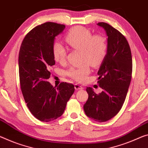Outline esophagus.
Returning a JSON list of instances; mask_svg holds the SVG:
<instances>
[{"label": "esophagus", "mask_w": 148, "mask_h": 148, "mask_svg": "<svg viewBox=\"0 0 148 148\" xmlns=\"http://www.w3.org/2000/svg\"><path fill=\"white\" fill-rule=\"evenodd\" d=\"M75 88L76 90H79V89H83V87L80 85H79V84H75Z\"/></svg>", "instance_id": "34e87169"}]
</instances>
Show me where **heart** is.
Instances as JSON below:
<instances>
[{
    "label": "heart",
    "mask_w": 148,
    "mask_h": 148,
    "mask_svg": "<svg viewBox=\"0 0 148 148\" xmlns=\"http://www.w3.org/2000/svg\"><path fill=\"white\" fill-rule=\"evenodd\" d=\"M65 41L73 49L81 50V60L85 62L79 66L71 67L67 71V75L77 82L86 81L90 73V65L99 66L106 58L108 42L102 34L93 35L85 27L77 26L70 29L65 36ZM52 53L54 60L63 64L67 60L66 49L60 42L53 45Z\"/></svg>",
    "instance_id": "b5f03b06"
}]
</instances>
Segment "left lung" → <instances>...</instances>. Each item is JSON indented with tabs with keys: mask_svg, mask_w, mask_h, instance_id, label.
<instances>
[{
	"mask_svg": "<svg viewBox=\"0 0 148 148\" xmlns=\"http://www.w3.org/2000/svg\"><path fill=\"white\" fill-rule=\"evenodd\" d=\"M108 36V50L99 68V87L96 94L87 87L88 100L83 108L86 115L98 122L108 121L119 113L126 99L132 73L131 49L125 36L112 26L99 22Z\"/></svg>",
	"mask_w": 148,
	"mask_h": 148,
	"instance_id": "8db88e82",
	"label": "left lung"
}]
</instances>
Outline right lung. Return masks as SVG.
<instances>
[{
	"label": "right lung",
	"instance_id": "1",
	"mask_svg": "<svg viewBox=\"0 0 148 148\" xmlns=\"http://www.w3.org/2000/svg\"><path fill=\"white\" fill-rule=\"evenodd\" d=\"M65 28L64 24L51 22L38 25L27 34L20 45V88L30 112L42 122L61 116L75 91L71 83L62 82L56 87L47 81L56 63L52 53L54 40Z\"/></svg>",
	"mask_w": 148,
	"mask_h": 148
}]
</instances>
